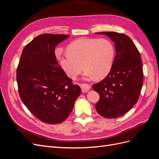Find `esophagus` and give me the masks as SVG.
I'll use <instances>...</instances> for the list:
<instances>
[{
    "mask_svg": "<svg viewBox=\"0 0 159 159\" xmlns=\"http://www.w3.org/2000/svg\"><path fill=\"white\" fill-rule=\"evenodd\" d=\"M81 88L84 93H87L88 91H89V90L90 89L91 86L89 84H81Z\"/></svg>",
    "mask_w": 159,
    "mask_h": 159,
    "instance_id": "esophagus-1",
    "label": "esophagus"
}]
</instances>
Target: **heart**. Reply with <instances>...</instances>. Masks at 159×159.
I'll return each instance as SVG.
<instances>
[{
  "label": "heart",
  "mask_w": 159,
  "mask_h": 159,
  "mask_svg": "<svg viewBox=\"0 0 159 159\" xmlns=\"http://www.w3.org/2000/svg\"><path fill=\"white\" fill-rule=\"evenodd\" d=\"M68 52L58 57L60 65L66 74L75 79L84 68V79L92 80L103 78L109 73L115 50L109 40L80 38L71 43Z\"/></svg>",
  "instance_id": "obj_1"
}]
</instances>
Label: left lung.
I'll list each match as a JSON object with an SVG mask.
<instances>
[{
  "label": "left lung",
  "instance_id": "obj_1",
  "mask_svg": "<svg viewBox=\"0 0 159 159\" xmlns=\"http://www.w3.org/2000/svg\"><path fill=\"white\" fill-rule=\"evenodd\" d=\"M104 34L115 43L116 55L109 74L93 85L99 94L95 108L105 118H116L125 114L135 104L143 83L140 53L128 36L115 32H96Z\"/></svg>",
  "mask_w": 159,
  "mask_h": 159
}]
</instances>
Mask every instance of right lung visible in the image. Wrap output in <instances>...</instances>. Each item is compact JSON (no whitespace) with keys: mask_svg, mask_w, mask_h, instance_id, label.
<instances>
[{"mask_svg":"<svg viewBox=\"0 0 159 159\" xmlns=\"http://www.w3.org/2000/svg\"><path fill=\"white\" fill-rule=\"evenodd\" d=\"M69 35L43 34L28 44L16 71L19 94L22 102L42 122L57 124L69 116L81 93L59 66L56 46Z\"/></svg>","mask_w":159,"mask_h":159,"instance_id":"right-lung-1","label":"right lung"}]
</instances>
